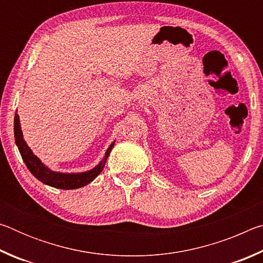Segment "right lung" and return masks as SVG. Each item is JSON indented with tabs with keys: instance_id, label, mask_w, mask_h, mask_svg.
<instances>
[{
	"instance_id": "right-lung-1",
	"label": "right lung",
	"mask_w": 263,
	"mask_h": 263,
	"mask_svg": "<svg viewBox=\"0 0 263 263\" xmlns=\"http://www.w3.org/2000/svg\"><path fill=\"white\" fill-rule=\"evenodd\" d=\"M14 132L17 147H18L22 159H23V161L31 172V174H32L35 179L43 182L44 184H47L50 186H53V188L59 189H78L90 183V182L103 171L104 164L106 162V160H108L111 149H112L115 145V142H112V144L109 146L103 160H102L96 167L90 169V171L83 173H59L53 172L50 168L46 167L45 164L32 153V151L30 149L28 144H26L25 140L23 139V132L21 130L20 116L17 114H15Z\"/></svg>"
}]
</instances>
